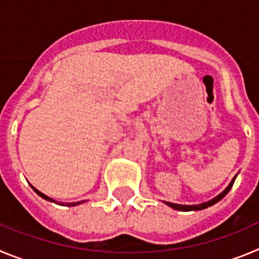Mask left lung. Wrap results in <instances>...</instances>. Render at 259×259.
<instances>
[{
	"mask_svg": "<svg viewBox=\"0 0 259 259\" xmlns=\"http://www.w3.org/2000/svg\"><path fill=\"white\" fill-rule=\"evenodd\" d=\"M236 177H237V174L234 177V178H232V181L230 182V185H228L227 187H226L225 190H223L222 192L218 195V196H215L214 199L209 200V201H206V202H201V204H197V205H181V204H174V202L164 201V204H166L167 206H170V208L176 209V210H181V211H192V210H202V209H206V208H209V206H211V205L217 204V202L220 201V200H222L223 197L227 195L228 191L231 190V187H232V185H234V182H235V179H236Z\"/></svg>",
	"mask_w": 259,
	"mask_h": 259,
	"instance_id": "8db88e82",
	"label": "left lung"
}]
</instances>
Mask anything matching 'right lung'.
<instances>
[{"instance_id": "obj_1", "label": "right lung", "mask_w": 259, "mask_h": 259, "mask_svg": "<svg viewBox=\"0 0 259 259\" xmlns=\"http://www.w3.org/2000/svg\"><path fill=\"white\" fill-rule=\"evenodd\" d=\"M31 187L33 188V191H34V192H36L37 195H38V196H41V197H42V199L48 200V201H51V202H57V201H55L54 199H51V197L46 196L45 193L39 192V191L37 190V188H34L33 186H31ZM82 202H85V200H83V201H77V202H62V204H60V205H67V206H76V205H80V204H82Z\"/></svg>"}]
</instances>
